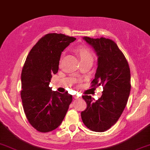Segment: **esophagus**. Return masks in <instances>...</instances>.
I'll return each instance as SVG.
<instances>
[{"label":"esophagus","mask_w":150,"mask_h":150,"mask_svg":"<svg viewBox=\"0 0 150 150\" xmlns=\"http://www.w3.org/2000/svg\"><path fill=\"white\" fill-rule=\"evenodd\" d=\"M74 98L76 99H81V97H78V96L75 95V96H74Z\"/></svg>","instance_id":"1"}]
</instances>
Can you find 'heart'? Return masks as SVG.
<instances>
[{
  "label": "heart",
  "mask_w": 150,
  "mask_h": 150,
  "mask_svg": "<svg viewBox=\"0 0 150 150\" xmlns=\"http://www.w3.org/2000/svg\"><path fill=\"white\" fill-rule=\"evenodd\" d=\"M76 51L77 53H78L79 57H80L81 60H83V59L88 58H92V55L87 48L84 47H79Z\"/></svg>",
  "instance_id": "obj_1"
}]
</instances>
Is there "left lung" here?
I'll return each instance as SVG.
<instances>
[{
	"label": "left lung",
	"instance_id": "1",
	"mask_svg": "<svg viewBox=\"0 0 150 150\" xmlns=\"http://www.w3.org/2000/svg\"><path fill=\"white\" fill-rule=\"evenodd\" d=\"M97 56V68L93 86H103L102 95L93 101L83 95L87 108L81 112L83 123L92 131L103 132L118 121L130 93V70L124 55L115 42L105 38L83 37Z\"/></svg>",
	"mask_w": 150,
	"mask_h": 150
}]
</instances>
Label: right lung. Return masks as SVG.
I'll list each match as a JSON object with an SVG mask.
<instances>
[{
	"label": "right lung",
	"mask_w": 150,
	"mask_h": 150,
	"mask_svg": "<svg viewBox=\"0 0 150 150\" xmlns=\"http://www.w3.org/2000/svg\"><path fill=\"white\" fill-rule=\"evenodd\" d=\"M76 40L62 33H48L30 51L21 74V99L30 124L40 132L59 126L73 97L53 91L52 75L58 71L62 52Z\"/></svg>",
	"instance_id": "1"
}]
</instances>
